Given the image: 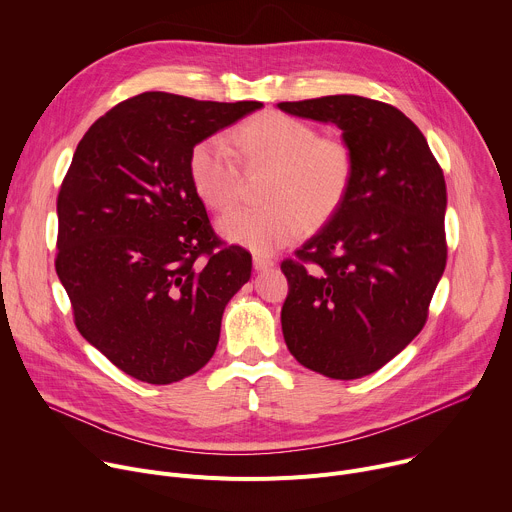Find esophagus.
<instances>
[{"mask_svg":"<svg viewBox=\"0 0 512 512\" xmlns=\"http://www.w3.org/2000/svg\"><path fill=\"white\" fill-rule=\"evenodd\" d=\"M275 265V259L269 257V255H253V267L255 271H263V269H269Z\"/></svg>","mask_w":512,"mask_h":512,"instance_id":"esophagus-1","label":"esophagus"}]
</instances>
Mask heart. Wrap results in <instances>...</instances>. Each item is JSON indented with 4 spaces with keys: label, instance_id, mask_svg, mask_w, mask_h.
Masks as SVG:
<instances>
[{
    "label": "heart",
    "instance_id": "b5f03b06",
    "mask_svg": "<svg viewBox=\"0 0 512 512\" xmlns=\"http://www.w3.org/2000/svg\"><path fill=\"white\" fill-rule=\"evenodd\" d=\"M233 143L249 174L269 172L267 206L235 208L218 218L223 239L257 253L294 241L308 225H318L338 208L350 178L352 152L342 139L318 131L285 113H263L247 121ZM196 196L212 210L229 208L241 192L243 174L221 137L196 143L188 158Z\"/></svg>",
    "mask_w": 512,
    "mask_h": 512
}]
</instances>
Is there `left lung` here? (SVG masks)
I'll return each mask as SVG.
<instances>
[{"instance_id": "8db88e82", "label": "left lung", "mask_w": 512, "mask_h": 512, "mask_svg": "<svg viewBox=\"0 0 512 512\" xmlns=\"http://www.w3.org/2000/svg\"><path fill=\"white\" fill-rule=\"evenodd\" d=\"M277 107L340 127L354 162L328 223L281 263L289 283L283 338L310 371L367 377L425 326L448 257L444 172L393 105L330 95Z\"/></svg>"}]
</instances>
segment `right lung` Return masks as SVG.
Returning a JSON list of instances; mask_svg holds the SVG:
<instances>
[{
  "label": "right lung",
  "mask_w": 512,
  "mask_h": 512,
  "mask_svg": "<svg viewBox=\"0 0 512 512\" xmlns=\"http://www.w3.org/2000/svg\"><path fill=\"white\" fill-rule=\"evenodd\" d=\"M261 107L141 93L99 117L72 156L56 200V273L83 338L137 381L200 371L251 277V253L210 227L188 158Z\"/></svg>",
  "instance_id": "1"
}]
</instances>
